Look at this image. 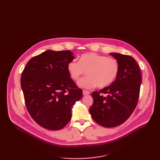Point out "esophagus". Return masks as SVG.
Here are the masks:
<instances>
[{
	"label": "esophagus",
	"instance_id": "obj_1",
	"mask_svg": "<svg viewBox=\"0 0 160 160\" xmlns=\"http://www.w3.org/2000/svg\"><path fill=\"white\" fill-rule=\"evenodd\" d=\"M83 95H89V92L87 90H83Z\"/></svg>",
	"mask_w": 160,
	"mask_h": 160
}]
</instances>
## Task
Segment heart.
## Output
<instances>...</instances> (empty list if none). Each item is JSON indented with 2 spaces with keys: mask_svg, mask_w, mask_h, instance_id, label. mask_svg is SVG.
<instances>
[{
  "mask_svg": "<svg viewBox=\"0 0 160 160\" xmlns=\"http://www.w3.org/2000/svg\"><path fill=\"white\" fill-rule=\"evenodd\" d=\"M71 78L77 81L81 76L88 75L79 81L81 88L91 89L98 85L103 88L111 85L117 78L119 64L117 59L95 52L84 53L79 57V61L72 60L67 66Z\"/></svg>",
  "mask_w": 160,
  "mask_h": 160,
  "instance_id": "1",
  "label": "heart"
}]
</instances>
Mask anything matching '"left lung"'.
Masks as SVG:
<instances>
[{
    "mask_svg": "<svg viewBox=\"0 0 160 160\" xmlns=\"http://www.w3.org/2000/svg\"><path fill=\"white\" fill-rule=\"evenodd\" d=\"M110 55L119 62L118 75L110 85L92 93L93 103L89 108L95 122L105 128L118 126L129 118L137 106L142 83L141 71L132 56Z\"/></svg>",
    "mask_w": 160,
    "mask_h": 160,
    "instance_id": "1",
    "label": "left lung"
}]
</instances>
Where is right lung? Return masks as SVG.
<instances>
[{
	"mask_svg": "<svg viewBox=\"0 0 160 160\" xmlns=\"http://www.w3.org/2000/svg\"><path fill=\"white\" fill-rule=\"evenodd\" d=\"M72 55L69 50L46 51L28 61L22 72L27 109L34 121L45 129L63 128L71 119L72 105L83 95L67 71Z\"/></svg>",
	"mask_w": 160,
	"mask_h": 160,
	"instance_id": "add662e5",
	"label": "right lung"
}]
</instances>
